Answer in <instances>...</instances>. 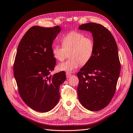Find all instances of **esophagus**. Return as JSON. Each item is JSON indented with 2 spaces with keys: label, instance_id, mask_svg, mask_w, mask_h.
Returning a JSON list of instances; mask_svg holds the SVG:
<instances>
[{
  "label": "esophagus",
  "instance_id": "1",
  "mask_svg": "<svg viewBox=\"0 0 133 133\" xmlns=\"http://www.w3.org/2000/svg\"><path fill=\"white\" fill-rule=\"evenodd\" d=\"M71 76V73H69V72H67L66 73V77H67V78L70 77Z\"/></svg>",
  "mask_w": 133,
  "mask_h": 133
}]
</instances>
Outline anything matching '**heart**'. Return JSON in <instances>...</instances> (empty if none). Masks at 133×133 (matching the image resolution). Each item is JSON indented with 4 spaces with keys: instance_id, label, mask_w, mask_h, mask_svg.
<instances>
[{
    "instance_id": "heart-1",
    "label": "heart",
    "mask_w": 133,
    "mask_h": 133,
    "mask_svg": "<svg viewBox=\"0 0 133 133\" xmlns=\"http://www.w3.org/2000/svg\"><path fill=\"white\" fill-rule=\"evenodd\" d=\"M62 45L53 47L52 54L58 61H63L69 53L70 59L57 66L59 71L73 72L80 64L84 65L92 58L95 48L93 40L83 32L71 31L61 39Z\"/></svg>"
}]
</instances>
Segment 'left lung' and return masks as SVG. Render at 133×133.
<instances>
[{"label":"left lung","mask_w":133,"mask_h":133,"mask_svg":"<svg viewBox=\"0 0 133 133\" xmlns=\"http://www.w3.org/2000/svg\"><path fill=\"white\" fill-rule=\"evenodd\" d=\"M79 29L91 33L95 48L92 58L77 74L78 98L87 110L99 111L113 98L120 75L117 44L110 31L100 24L85 23Z\"/></svg>","instance_id":"obj_1"}]
</instances>
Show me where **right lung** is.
<instances>
[{
	"label": "right lung",
	"instance_id": "obj_1",
	"mask_svg": "<svg viewBox=\"0 0 133 133\" xmlns=\"http://www.w3.org/2000/svg\"><path fill=\"white\" fill-rule=\"evenodd\" d=\"M61 30L59 26H34L23 35L17 50L13 73L19 94L29 107L38 112H48L56 106L60 85L66 79L64 71L49 76L56 62L52 44Z\"/></svg>",
	"mask_w": 133,
	"mask_h": 133
}]
</instances>
